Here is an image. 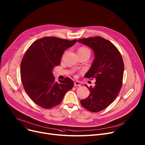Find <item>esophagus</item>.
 Returning a JSON list of instances; mask_svg holds the SVG:
<instances>
[{"label": "esophagus", "mask_w": 145, "mask_h": 145, "mask_svg": "<svg viewBox=\"0 0 145 145\" xmlns=\"http://www.w3.org/2000/svg\"><path fill=\"white\" fill-rule=\"evenodd\" d=\"M74 86H81V84L78 81H76V82H74Z\"/></svg>", "instance_id": "esophagus-1"}]
</instances>
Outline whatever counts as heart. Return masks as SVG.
<instances>
[{
  "label": "heart",
  "instance_id": "1",
  "mask_svg": "<svg viewBox=\"0 0 145 145\" xmlns=\"http://www.w3.org/2000/svg\"><path fill=\"white\" fill-rule=\"evenodd\" d=\"M79 51H89L90 52V51L88 49V48H84V47H82V48H80V49L79 50Z\"/></svg>",
  "mask_w": 145,
  "mask_h": 145
}]
</instances>
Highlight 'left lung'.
<instances>
[{"label":"left lung","mask_w":145,"mask_h":145,"mask_svg":"<svg viewBox=\"0 0 145 145\" xmlns=\"http://www.w3.org/2000/svg\"><path fill=\"white\" fill-rule=\"evenodd\" d=\"M78 42L94 52V61L84 76L96 80L93 87L85 85L90 93L80 103L91 112H99L108 107L121 90L124 71L122 57L116 46L101 37L82 38Z\"/></svg>","instance_id":"1"}]
</instances>
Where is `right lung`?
Segmentation results:
<instances>
[{"mask_svg": "<svg viewBox=\"0 0 145 145\" xmlns=\"http://www.w3.org/2000/svg\"><path fill=\"white\" fill-rule=\"evenodd\" d=\"M76 42L46 37L34 41L24 54L20 65L22 82L29 97L40 107L50 109L59 104L73 88L70 78L57 83L52 72L60 65L64 51Z\"/></svg>", "mask_w": 145, "mask_h": 145, "instance_id": "1", "label": "right lung"}]
</instances>
